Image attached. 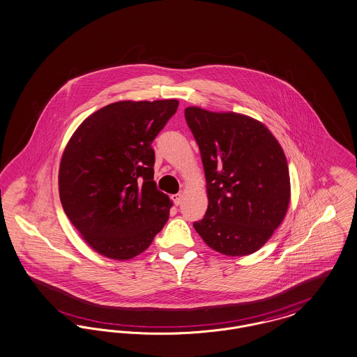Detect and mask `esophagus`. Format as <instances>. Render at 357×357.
<instances>
[{
    "mask_svg": "<svg viewBox=\"0 0 357 357\" xmlns=\"http://www.w3.org/2000/svg\"><path fill=\"white\" fill-rule=\"evenodd\" d=\"M172 200L176 206H180L181 202H183V195L181 193H176V195H172Z\"/></svg>",
    "mask_w": 357,
    "mask_h": 357,
    "instance_id": "esophagus-1",
    "label": "esophagus"
}]
</instances>
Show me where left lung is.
<instances>
[{
    "label": "left lung",
    "instance_id": "obj_1",
    "mask_svg": "<svg viewBox=\"0 0 357 357\" xmlns=\"http://www.w3.org/2000/svg\"><path fill=\"white\" fill-rule=\"evenodd\" d=\"M199 144L208 207L193 227L216 252H257L283 222L291 199L284 151L261 121L234 112L185 108Z\"/></svg>",
    "mask_w": 357,
    "mask_h": 357
}]
</instances>
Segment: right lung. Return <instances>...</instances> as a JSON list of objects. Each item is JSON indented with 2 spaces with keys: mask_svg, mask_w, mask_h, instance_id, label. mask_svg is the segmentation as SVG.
<instances>
[{
  "mask_svg": "<svg viewBox=\"0 0 357 357\" xmlns=\"http://www.w3.org/2000/svg\"><path fill=\"white\" fill-rule=\"evenodd\" d=\"M178 101H118L84 120L59 165L65 214L85 242L108 259L144 252L169 219L172 200L157 190L151 142Z\"/></svg>",
  "mask_w": 357,
  "mask_h": 357,
  "instance_id": "obj_1",
  "label": "right lung"
}]
</instances>
